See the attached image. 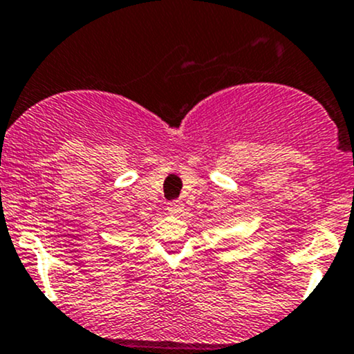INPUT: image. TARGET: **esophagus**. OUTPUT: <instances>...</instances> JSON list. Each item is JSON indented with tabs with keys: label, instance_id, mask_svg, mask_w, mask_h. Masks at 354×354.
<instances>
[{
	"label": "esophagus",
	"instance_id": "34e87169",
	"mask_svg": "<svg viewBox=\"0 0 354 354\" xmlns=\"http://www.w3.org/2000/svg\"><path fill=\"white\" fill-rule=\"evenodd\" d=\"M167 212H169V214H173V215L183 214V212H185L183 202H180V200H173V202H169V203H167Z\"/></svg>",
	"mask_w": 354,
	"mask_h": 354
}]
</instances>
